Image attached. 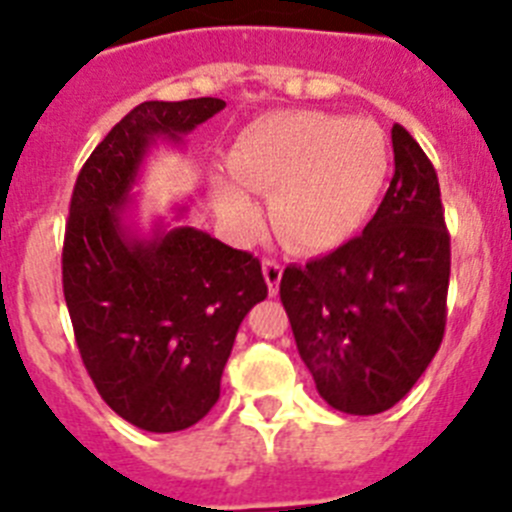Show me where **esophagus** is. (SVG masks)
Masks as SVG:
<instances>
[{
	"label": "esophagus",
	"instance_id": "34e87169",
	"mask_svg": "<svg viewBox=\"0 0 512 512\" xmlns=\"http://www.w3.org/2000/svg\"><path fill=\"white\" fill-rule=\"evenodd\" d=\"M262 275H265V283H267V290L270 293H278V285H280V278H283V265L275 260H265L262 262Z\"/></svg>",
	"mask_w": 512,
	"mask_h": 512
}]
</instances>
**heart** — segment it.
<instances>
[{"label":"heart","mask_w":512,"mask_h":512,"mask_svg":"<svg viewBox=\"0 0 512 512\" xmlns=\"http://www.w3.org/2000/svg\"><path fill=\"white\" fill-rule=\"evenodd\" d=\"M388 142L367 119L280 112L255 119L227 153L214 204L237 227L255 222L250 193H270V219L296 250L342 245L365 222L388 176Z\"/></svg>","instance_id":"b5f03b06"}]
</instances>
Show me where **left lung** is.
<instances>
[{
  "instance_id": "1",
  "label": "left lung",
  "mask_w": 512,
  "mask_h": 512,
  "mask_svg": "<svg viewBox=\"0 0 512 512\" xmlns=\"http://www.w3.org/2000/svg\"><path fill=\"white\" fill-rule=\"evenodd\" d=\"M393 153V181L365 232L285 267L280 280L316 390L352 416H375L403 400L444 339L451 250L439 178L400 124Z\"/></svg>"
}]
</instances>
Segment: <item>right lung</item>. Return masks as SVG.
<instances>
[{
    "mask_svg": "<svg viewBox=\"0 0 512 512\" xmlns=\"http://www.w3.org/2000/svg\"><path fill=\"white\" fill-rule=\"evenodd\" d=\"M222 99L142 101L112 127L76 178L63 239V296L86 372L132 426L173 434L199 423L239 324L267 298L262 267L196 227L132 229V188L158 140L181 142ZM186 214L178 209L176 219Z\"/></svg>",
    "mask_w": 512,
    "mask_h": 512,
    "instance_id": "right-lung-1",
    "label": "right lung"
}]
</instances>
